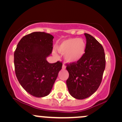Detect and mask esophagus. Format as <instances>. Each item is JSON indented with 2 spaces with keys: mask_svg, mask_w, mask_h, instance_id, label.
<instances>
[{
  "mask_svg": "<svg viewBox=\"0 0 122 122\" xmlns=\"http://www.w3.org/2000/svg\"><path fill=\"white\" fill-rule=\"evenodd\" d=\"M62 68V69H65V68H66V66H65V65H64V64H63Z\"/></svg>",
  "mask_w": 122,
  "mask_h": 122,
  "instance_id": "1",
  "label": "esophagus"
}]
</instances>
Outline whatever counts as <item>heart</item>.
<instances>
[{"label":"heart","mask_w":122,"mask_h":122,"mask_svg":"<svg viewBox=\"0 0 122 122\" xmlns=\"http://www.w3.org/2000/svg\"><path fill=\"white\" fill-rule=\"evenodd\" d=\"M86 43L81 38H72L61 41L57 45V49L60 53L64 54V58L69 63L76 62L84 54Z\"/></svg>","instance_id":"b5f03b06"}]
</instances>
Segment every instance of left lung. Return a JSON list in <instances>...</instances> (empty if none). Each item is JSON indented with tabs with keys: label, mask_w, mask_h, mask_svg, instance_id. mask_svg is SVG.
I'll use <instances>...</instances> for the list:
<instances>
[{
	"label": "left lung",
	"mask_w": 122,
	"mask_h": 122,
	"mask_svg": "<svg viewBox=\"0 0 122 122\" xmlns=\"http://www.w3.org/2000/svg\"><path fill=\"white\" fill-rule=\"evenodd\" d=\"M84 35L86 43L84 56L77 62L66 64L69 75L66 80L68 91L77 99H86L96 91L106 67L103 46L91 35Z\"/></svg>",
	"instance_id": "8db88e82"
}]
</instances>
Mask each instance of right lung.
Listing matches in <instances>:
<instances>
[{
    "label": "right lung",
    "instance_id": "add662e5",
    "mask_svg": "<svg viewBox=\"0 0 122 122\" xmlns=\"http://www.w3.org/2000/svg\"><path fill=\"white\" fill-rule=\"evenodd\" d=\"M53 36L44 32L26 35L14 52L15 72L23 89L32 96L42 97L50 93L62 63L50 64L46 60L53 50Z\"/></svg>",
    "mask_w": 122,
    "mask_h": 122
}]
</instances>
